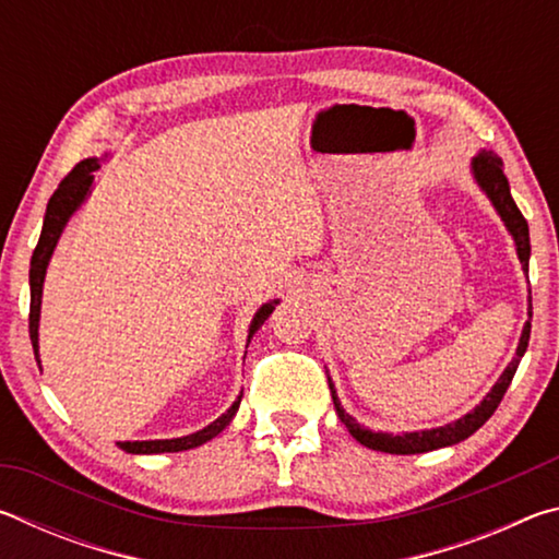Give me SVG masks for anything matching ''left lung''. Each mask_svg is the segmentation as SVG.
<instances>
[{
  "instance_id": "8db88e82",
  "label": "left lung",
  "mask_w": 559,
  "mask_h": 559,
  "mask_svg": "<svg viewBox=\"0 0 559 559\" xmlns=\"http://www.w3.org/2000/svg\"><path fill=\"white\" fill-rule=\"evenodd\" d=\"M471 175L476 179V185L480 187V192L488 197V202L493 204V210L498 212L500 222L506 224L508 234L513 236L515 243V253L520 263H523V271L527 273V263H530V231H527V222L525 216L520 214L518 204L513 202V194H510V185L508 177L503 175V159H500L496 153L490 150H480V153L471 159ZM527 316L533 318V296H527ZM527 340H530V320L523 325V333H520L518 347H515V357L510 359V365L503 370V374L498 377V382L490 386V392L480 400V404L473 406L468 414H463L461 419L443 424V427H433V429H419V431H402V433H390V431H372L359 424L355 416H349L343 404H340V396L335 392L333 377L328 372V386L330 394H333V404L335 412L340 416V421L345 424L347 431L353 433V439L362 443V447L372 449V451H382V453H396V456H409V453H427V451H437L443 447H453L463 439H468L473 431H478L484 424L490 419V414L498 409L500 400H503L506 390L513 382V374L518 370L520 359H523L525 349H527Z\"/></svg>"
}]
</instances>
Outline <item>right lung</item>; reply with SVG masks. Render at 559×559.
I'll return each mask as SVG.
<instances>
[{
	"label": "right lung",
	"mask_w": 559,
	"mask_h": 559,
	"mask_svg": "<svg viewBox=\"0 0 559 559\" xmlns=\"http://www.w3.org/2000/svg\"><path fill=\"white\" fill-rule=\"evenodd\" d=\"M103 157H108V155H103ZM98 167H100L98 157L81 159V163L71 169L69 177H66L63 182L59 185V189H56V192L51 194L49 204H46L41 236H39V243H36V249H34L32 269H29V288H32L29 335H32V347H34L36 362H39V365H41V357H39V320H41V296H44L46 269H49L53 249L61 239L66 224H69L71 216L81 210V204L88 200V194L93 189V173H96ZM278 302H281L278 298H273L269 302H263L257 313H253L251 325H249V337H246V347H249L251 337L257 335V330L263 323H266L269 316L273 313V310H276ZM239 404H241V394L236 396V402L219 416V419L206 424V427L200 429V431L187 433V437L153 439V441H118V447L126 453H147V456H150V453H177V451L197 449V447H202V443L212 441L214 437H219V433L226 427H229L236 412H239Z\"/></svg>",
	"instance_id": "right-lung-1"
}]
</instances>
